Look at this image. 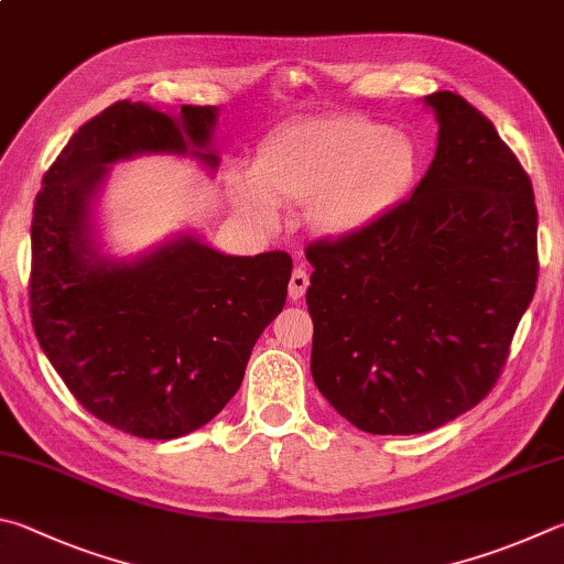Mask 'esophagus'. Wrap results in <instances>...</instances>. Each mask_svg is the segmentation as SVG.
<instances>
[{
  "mask_svg": "<svg viewBox=\"0 0 564 564\" xmlns=\"http://www.w3.org/2000/svg\"><path fill=\"white\" fill-rule=\"evenodd\" d=\"M305 291H308V273H305L301 265L299 269H293V273H291V283H289V299L293 301V303H299L303 295H305Z\"/></svg>",
  "mask_w": 564,
  "mask_h": 564,
  "instance_id": "34e87169",
  "label": "esophagus"
}]
</instances>
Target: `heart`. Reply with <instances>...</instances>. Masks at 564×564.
Listing matches in <instances>:
<instances>
[{
    "instance_id": "heart-1",
    "label": "heart",
    "mask_w": 564,
    "mask_h": 564,
    "mask_svg": "<svg viewBox=\"0 0 564 564\" xmlns=\"http://www.w3.org/2000/svg\"><path fill=\"white\" fill-rule=\"evenodd\" d=\"M253 182H234V202L259 224L275 219V204H311V227L347 237L370 227L404 197L416 177L409 135L367 118H311L263 140Z\"/></svg>"
}]
</instances>
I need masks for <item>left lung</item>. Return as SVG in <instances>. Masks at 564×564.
<instances>
[{"label": "left lung", "instance_id": "left-lung-1", "mask_svg": "<svg viewBox=\"0 0 564 564\" xmlns=\"http://www.w3.org/2000/svg\"><path fill=\"white\" fill-rule=\"evenodd\" d=\"M424 106L438 140L412 197L305 249L313 382L367 434H424L476 406L538 283V209L518 158L452 90Z\"/></svg>", "mask_w": 564, "mask_h": 564}]
</instances>
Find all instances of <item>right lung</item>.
<instances>
[{
	"instance_id": "obj_1",
	"label": "right lung",
	"mask_w": 564,
	"mask_h": 564,
	"mask_svg": "<svg viewBox=\"0 0 564 564\" xmlns=\"http://www.w3.org/2000/svg\"><path fill=\"white\" fill-rule=\"evenodd\" d=\"M217 116L118 100L74 132L36 194L29 299L41 350L90 414L140 438L212 422L289 293L285 251L229 256L194 234L138 259L100 251L94 207L110 165L167 152L217 172Z\"/></svg>"
}]
</instances>
